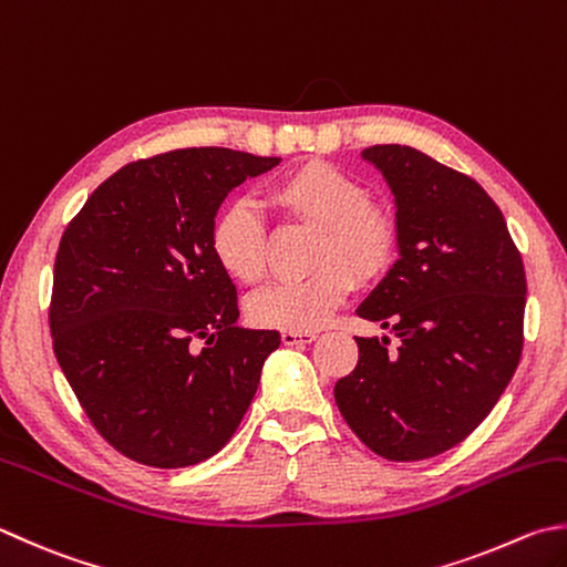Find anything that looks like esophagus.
<instances>
[{
	"label": "esophagus",
	"instance_id": "obj_1",
	"mask_svg": "<svg viewBox=\"0 0 567 567\" xmlns=\"http://www.w3.org/2000/svg\"><path fill=\"white\" fill-rule=\"evenodd\" d=\"M318 336L311 333V330H306V333H298V330H284L281 333V343L284 346H308L313 343Z\"/></svg>",
	"mask_w": 567,
	"mask_h": 567
}]
</instances>
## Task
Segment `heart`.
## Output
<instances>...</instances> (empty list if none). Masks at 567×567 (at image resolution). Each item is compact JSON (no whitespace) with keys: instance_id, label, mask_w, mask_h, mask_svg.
I'll return each mask as SVG.
<instances>
[{"instance_id":"obj_1","label":"heart","mask_w":567,"mask_h":567,"mask_svg":"<svg viewBox=\"0 0 567 567\" xmlns=\"http://www.w3.org/2000/svg\"><path fill=\"white\" fill-rule=\"evenodd\" d=\"M271 202L288 221L318 229L313 274L274 284L256 293L247 313L271 330H316L346 301L352 284L370 286L388 276L400 254V219L365 185L323 159H306L271 187ZM209 254L231 281L256 286L269 266V231L247 199L224 205L209 227Z\"/></svg>"}]
</instances>
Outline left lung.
<instances>
[{"instance_id":"1","label":"left lung","mask_w":567,"mask_h":567,"mask_svg":"<svg viewBox=\"0 0 567 567\" xmlns=\"http://www.w3.org/2000/svg\"><path fill=\"white\" fill-rule=\"evenodd\" d=\"M394 192L400 259L358 308L398 336L355 338L336 382L340 414L390 462L464 442L494 410L523 350L526 271L486 189L410 145L362 151Z\"/></svg>"}]
</instances>
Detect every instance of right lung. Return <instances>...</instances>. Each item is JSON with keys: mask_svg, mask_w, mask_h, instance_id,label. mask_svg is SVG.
Masks as SVG:
<instances>
[{"mask_svg": "<svg viewBox=\"0 0 567 567\" xmlns=\"http://www.w3.org/2000/svg\"><path fill=\"white\" fill-rule=\"evenodd\" d=\"M279 159L229 147L135 159L63 231L53 352L95 432L137 464L183 468L215 456L281 343L276 330L237 326V288L209 254L224 197Z\"/></svg>", "mask_w": 567, "mask_h": 567, "instance_id": "right-lung-1", "label": "right lung"}]
</instances>
